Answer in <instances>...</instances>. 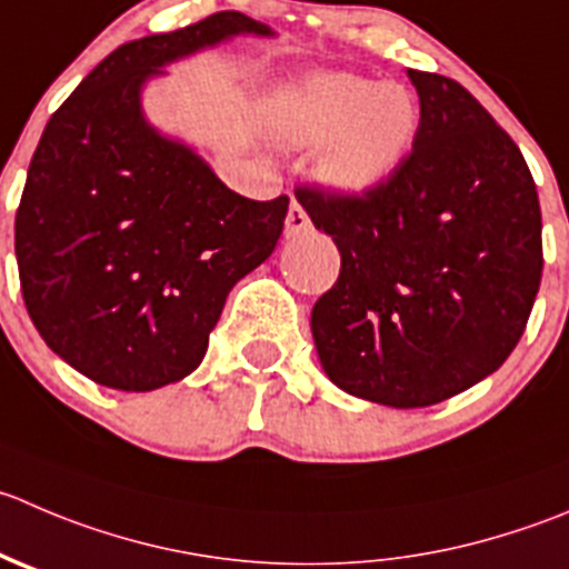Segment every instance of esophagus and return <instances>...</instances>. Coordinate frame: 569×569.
I'll return each mask as SVG.
<instances>
[{"mask_svg":"<svg viewBox=\"0 0 569 569\" xmlns=\"http://www.w3.org/2000/svg\"><path fill=\"white\" fill-rule=\"evenodd\" d=\"M308 228H311V219H308L306 208H302L297 200H291L289 213H286V236H289V239H291V236L306 233Z\"/></svg>","mask_w":569,"mask_h":569,"instance_id":"obj_1","label":"esophagus"}]
</instances>
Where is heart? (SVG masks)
<instances>
[{"label":"heart","mask_w":569,"mask_h":569,"mask_svg":"<svg viewBox=\"0 0 569 569\" xmlns=\"http://www.w3.org/2000/svg\"><path fill=\"white\" fill-rule=\"evenodd\" d=\"M289 141L322 147L317 172L336 191L367 194L397 172L419 127L417 97L402 82L358 74H311L280 97Z\"/></svg>","instance_id":"heart-1"}]
</instances>
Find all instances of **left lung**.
Masks as SVG:
<instances>
[{
	"instance_id": "8db88e82",
	"label": "left lung",
	"mask_w": 569,
	"mask_h": 569,
	"mask_svg": "<svg viewBox=\"0 0 569 569\" xmlns=\"http://www.w3.org/2000/svg\"><path fill=\"white\" fill-rule=\"evenodd\" d=\"M411 152L367 194L297 186L341 252L311 311L325 372L395 408L442 402L520 341L542 280V211L520 147L461 82L408 69Z\"/></svg>"
}]
</instances>
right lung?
<instances>
[{"instance_id": "add662e5", "label": "right lung", "mask_w": 569, "mask_h": 569, "mask_svg": "<svg viewBox=\"0 0 569 569\" xmlns=\"http://www.w3.org/2000/svg\"><path fill=\"white\" fill-rule=\"evenodd\" d=\"M267 24L222 10L121 43L60 104L16 211L27 313L49 350L93 383L152 391L200 367L230 289L267 261L289 197L230 191L141 116L161 66Z\"/></svg>"}]
</instances>
